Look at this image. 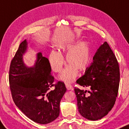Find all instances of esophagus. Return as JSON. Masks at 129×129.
I'll list each match as a JSON object with an SVG mask.
<instances>
[{"label":"esophagus","instance_id":"esophagus-1","mask_svg":"<svg viewBox=\"0 0 129 129\" xmlns=\"http://www.w3.org/2000/svg\"><path fill=\"white\" fill-rule=\"evenodd\" d=\"M65 86H66V88H67L68 90H70V89H72V86L71 85V84L66 83H65Z\"/></svg>","mask_w":129,"mask_h":129}]
</instances>
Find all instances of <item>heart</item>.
<instances>
[{"label":"heart","instance_id":"b5f03b06","mask_svg":"<svg viewBox=\"0 0 129 129\" xmlns=\"http://www.w3.org/2000/svg\"><path fill=\"white\" fill-rule=\"evenodd\" d=\"M76 42L62 44L58 46L60 53L52 51L49 57L50 66L54 72L61 70L64 63L62 53H67L66 61L68 65L59 75V79L65 82H71L77 76L78 71L86 70L91 59V50L87 42L82 41L76 45Z\"/></svg>","mask_w":129,"mask_h":129}]
</instances>
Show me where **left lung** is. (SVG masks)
<instances>
[{
    "instance_id": "left-lung-1",
    "label": "left lung",
    "mask_w": 129,
    "mask_h": 129,
    "mask_svg": "<svg viewBox=\"0 0 129 129\" xmlns=\"http://www.w3.org/2000/svg\"><path fill=\"white\" fill-rule=\"evenodd\" d=\"M93 61L77 83L89 90L75 88L79 111L91 121L101 119L115 104L119 89L120 74L118 61L105 42L98 49Z\"/></svg>"
}]
</instances>
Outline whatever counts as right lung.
Instances as JSON below:
<instances>
[{
  "label": "right lung",
  "mask_w": 129,
  "mask_h": 129,
  "mask_svg": "<svg viewBox=\"0 0 129 129\" xmlns=\"http://www.w3.org/2000/svg\"><path fill=\"white\" fill-rule=\"evenodd\" d=\"M28 43L25 40L20 44L11 61L9 82L14 104L22 112L34 122L46 124L60 115V103L66 88L63 82L53 84L51 67L41 52L37 54L34 66L28 67L23 60ZM52 86L55 88L51 89Z\"/></svg>",
  "instance_id": "1"
}]
</instances>
